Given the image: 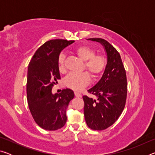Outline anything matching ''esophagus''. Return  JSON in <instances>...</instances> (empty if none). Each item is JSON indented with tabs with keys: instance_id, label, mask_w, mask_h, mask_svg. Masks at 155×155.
Wrapping results in <instances>:
<instances>
[{
	"instance_id": "34e87169",
	"label": "esophagus",
	"mask_w": 155,
	"mask_h": 155,
	"mask_svg": "<svg viewBox=\"0 0 155 155\" xmlns=\"http://www.w3.org/2000/svg\"><path fill=\"white\" fill-rule=\"evenodd\" d=\"M74 94H75V96H76V97H81V93H79V92H77V91H75V92H74Z\"/></svg>"
}]
</instances>
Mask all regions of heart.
<instances>
[{"label": "heart", "instance_id": "b5f03b06", "mask_svg": "<svg viewBox=\"0 0 155 155\" xmlns=\"http://www.w3.org/2000/svg\"><path fill=\"white\" fill-rule=\"evenodd\" d=\"M75 53L85 61V69L91 77L96 78L101 74L106 66V59L103 54H95V50L87 46H81L74 50ZM65 55L61 54L58 59V66L61 72L65 69ZM90 83L88 73L71 72L65 78V84L68 87L75 91H80Z\"/></svg>", "mask_w": 155, "mask_h": 155}]
</instances>
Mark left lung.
I'll return each instance as SVG.
<instances>
[{
	"instance_id": "1",
	"label": "left lung",
	"mask_w": 155,
	"mask_h": 155,
	"mask_svg": "<svg viewBox=\"0 0 155 155\" xmlns=\"http://www.w3.org/2000/svg\"><path fill=\"white\" fill-rule=\"evenodd\" d=\"M104 46L107 63L100 81L88 92L96 99L83 96L84 115L91 129L104 130L114 124L124 109L127 95V74L117 50L102 38H90Z\"/></svg>"
}]
</instances>
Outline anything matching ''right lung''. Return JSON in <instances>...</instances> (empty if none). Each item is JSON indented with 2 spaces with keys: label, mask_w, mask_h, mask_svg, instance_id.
<instances>
[{
  "label": "right lung",
  "mask_w": 155,
  "mask_h": 155,
  "mask_svg": "<svg viewBox=\"0 0 155 155\" xmlns=\"http://www.w3.org/2000/svg\"><path fill=\"white\" fill-rule=\"evenodd\" d=\"M74 40H52L37 50L29 63L27 94L28 107L35 122L43 129L55 130L67 121L66 109L74 97L70 89L52 93V88L61 78L58 66L59 54Z\"/></svg>",
  "instance_id": "obj_1"
}]
</instances>
